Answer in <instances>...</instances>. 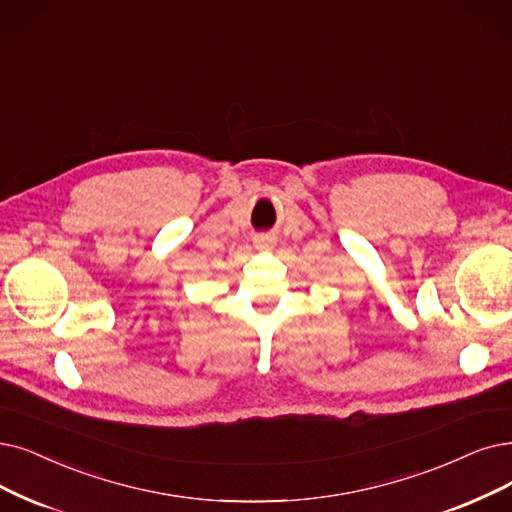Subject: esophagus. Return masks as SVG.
Segmentation results:
<instances>
[{
  "label": "esophagus",
  "mask_w": 512,
  "mask_h": 512,
  "mask_svg": "<svg viewBox=\"0 0 512 512\" xmlns=\"http://www.w3.org/2000/svg\"><path fill=\"white\" fill-rule=\"evenodd\" d=\"M271 243H273V237H269V235H260V237H256V245H258V248H269Z\"/></svg>",
  "instance_id": "obj_1"
}]
</instances>
